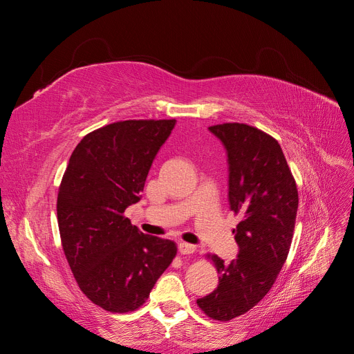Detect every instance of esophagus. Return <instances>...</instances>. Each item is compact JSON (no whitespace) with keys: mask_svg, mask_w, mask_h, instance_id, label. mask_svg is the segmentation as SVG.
<instances>
[{"mask_svg":"<svg viewBox=\"0 0 354 354\" xmlns=\"http://www.w3.org/2000/svg\"><path fill=\"white\" fill-rule=\"evenodd\" d=\"M178 251H180L181 254H185V255H187V254H194V252L196 251V246H195V245H192V243L180 242V243H178Z\"/></svg>","mask_w":354,"mask_h":354,"instance_id":"esophagus-1","label":"esophagus"}]
</instances>
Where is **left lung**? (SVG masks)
<instances>
[{"mask_svg": "<svg viewBox=\"0 0 354 354\" xmlns=\"http://www.w3.org/2000/svg\"><path fill=\"white\" fill-rule=\"evenodd\" d=\"M208 130L226 149L229 205L242 221L233 229L236 259L224 263L218 255L211 257L218 285L196 303L209 317L230 320L261 301L283 267L294 234L298 190L273 137L238 122Z\"/></svg>", "mask_w": 354, "mask_h": 354, "instance_id": "obj_1", "label": "left lung"}]
</instances>
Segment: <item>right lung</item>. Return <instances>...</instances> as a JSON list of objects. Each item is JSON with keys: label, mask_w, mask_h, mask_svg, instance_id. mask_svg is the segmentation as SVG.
I'll list each match as a JSON object with an SVG mask.
<instances>
[{"label": "right lung", "mask_w": 354, "mask_h": 354, "mask_svg": "<svg viewBox=\"0 0 354 354\" xmlns=\"http://www.w3.org/2000/svg\"><path fill=\"white\" fill-rule=\"evenodd\" d=\"M176 120L121 121L75 147L57 196L62 246L81 291L113 313L140 307L173 261V241L145 234L124 211L142 199Z\"/></svg>", "instance_id": "1"}]
</instances>
